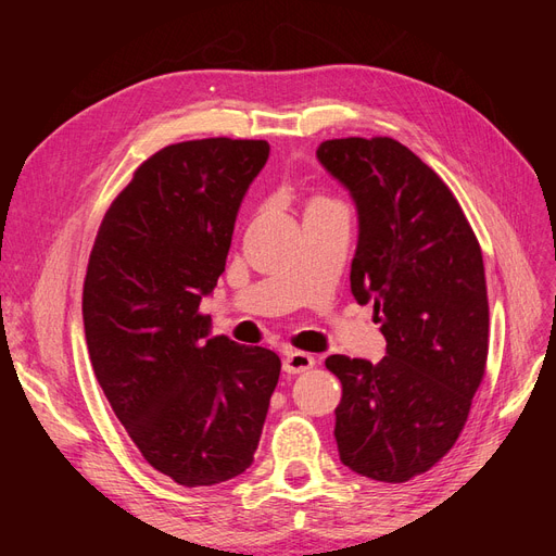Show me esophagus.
<instances>
[{"label":"esophagus","mask_w":556,"mask_h":556,"mask_svg":"<svg viewBox=\"0 0 556 556\" xmlns=\"http://www.w3.org/2000/svg\"><path fill=\"white\" fill-rule=\"evenodd\" d=\"M313 366H315V357L308 355V352H299V350H290L282 359V371L288 376L306 374V371H311Z\"/></svg>","instance_id":"34e87169"}]
</instances>
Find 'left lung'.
Instances as JSON below:
<instances>
[{
	"label": "left lung",
	"instance_id": "obj_1",
	"mask_svg": "<svg viewBox=\"0 0 556 556\" xmlns=\"http://www.w3.org/2000/svg\"><path fill=\"white\" fill-rule=\"evenodd\" d=\"M317 162L350 192L359 239L350 268L357 304H374L387 341L378 364L327 357L341 380V462L406 482L457 443L490 348L484 264L447 185L394 139H331Z\"/></svg>",
	"mask_w": 556,
	"mask_h": 556
}]
</instances>
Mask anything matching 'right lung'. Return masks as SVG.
<instances>
[{
	"instance_id": "add662e5",
	"label": "right lung",
	"mask_w": 556,
	"mask_h": 556,
	"mask_svg": "<svg viewBox=\"0 0 556 556\" xmlns=\"http://www.w3.org/2000/svg\"><path fill=\"white\" fill-rule=\"evenodd\" d=\"M266 141L162 148L115 197L90 252L83 325L94 376L143 459L182 486L241 476L255 459L280 359L199 313L223 276Z\"/></svg>"
}]
</instances>
